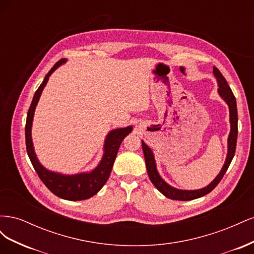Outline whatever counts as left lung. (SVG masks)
<instances>
[{
  "instance_id": "left-lung-1",
  "label": "left lung",
  "mask_w": 254,
  "mask_h": 254,
  "mask_svg": "<svg viewBox=\"0 0 254 254\" xmlns=\"http://www.w3.org/2000/svg\"><path fill=\"white\" fill-rule=\"evenodd\" d=\"M213 73L218 83V94L222 99H224L229 107L230 126H231V129H230V133L228 136V152H227L225 164L222 166L219 174L216 176V178H215L209 186L199 190H179L170 186V184L166 183L163 180V178L160 176L157 170L156 160H155V156H153L152 150L149 148V146L145 144L144 141H142V148L144 152L146 168H147V174L150 181L165 197L173 199V200H181V201L193 200V199L209 194L210 191H212L215 189V187H216L220 182V180L226 174L228 167L234 157L235 148H236V140H237V121H238L236 99L232 90L230 89L226 78L222 76V74L220 73V71L217 67L213 66Z\"/></svg>"
}]
</instances>
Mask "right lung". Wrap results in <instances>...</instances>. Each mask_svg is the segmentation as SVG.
<instances>
[{
  "label": "right lung",
  "mask_w": 254,
  "mask_h": 254,
  "mask_svg": "<svg viewBox=\"0 0 254 254\" xmlns=\"http://www.w3.org/2000/svg\"><path fill=\"white\" fill-rule=\"evenodd\" d=\"M66 63V59L64 58L55 64L50 72L45 75V77L38 88L34 95L33 102L27 112L26 125H25V142H26V150L32 162L35 171L37 172L41 181L45 184L53 194L56 196L65 199V200L77 201L84 200V199L91 198L97 194L105 183L108 180L114 160L117 158L120 145L124 137L132 131V126H127L124 128L113 129L107 134L104 144V153L102 160L99 161L98 165L92 170L91 172L79 173L75 175H64L61 173L52 172L48 168H45L38 160L36 152L34 149V144L32 139V126L34 114L36 110V106L39 102V98L42 94L44 87L47 86L50 76L55 72V70Z\"/></svg>",
  "instance_id": "1"
}]
</instances>
